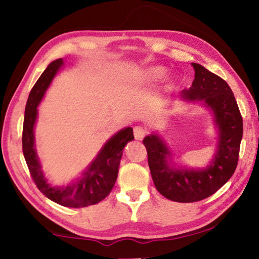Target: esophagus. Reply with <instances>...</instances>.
Listing matches in <instances>:
<instances>
[{"mask_svg": "<svg viewBox=\"0 0 259 259\" xmlns=\"http://www.w3.org/2000/svg\"><path fill=\"white\" fill-rule=\"evenodd\" d=\"M133 131H134V138L137 139V140H142V139L145 138V135L147 134V131L145 127H141V126H135Z\"/></svg>", "mask_w": 259, "mask_h": 259, "instance_id": "1", "label": "esophagus"}]
</instances>
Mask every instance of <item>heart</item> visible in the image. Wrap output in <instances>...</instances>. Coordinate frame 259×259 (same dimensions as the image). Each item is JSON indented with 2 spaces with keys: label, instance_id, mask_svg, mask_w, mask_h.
Here are the masks:
<instances>
[{
  "label": "heart",
  "instance_id": "1",
  "mask_svg": "<svg viewBox=\"0 0 259 259\" xmlns=\"http://www.w3.org/2000/svg\"><path fill=\"white\" fill-rule=\"evenodd\" d=\"M163 74H164V69L162 67H153V68H149L147 70V76L153 79L162 77Z\"/></svg>",
  "mask_w": 259,
  "mask_h": 259
}]
</instances>
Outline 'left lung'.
I'll use <instances>...</instances> for the list:
<instances>
[{
  "mask_svg": "<svg viewBox=\"0 0 259 259\" xmlns=\"http://www.w3.org/2000/svg\"><path fill=\"white\" fill-rule=\"evenodd\" d=\"M194 79L189 90L182 91L188 101L204 102L213 111L219 128L218 152L206 169H175L170 152L156 134L143 139L155 188L163 197L177 202H194L208 198L233 176L238 162L243 135V120L236 99L225 79L199 63H192Z\"/></svg>",
  "mask_w": 259,
  "mask_h": 259,
  "instance_id": "8db88e82",
  "label": "left lung"
}]
</instances>
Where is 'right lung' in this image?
<instances>
[{
	"instance_id": "obj_1",
	"label": "right lung",
	"mask_w": 259,
	"mask_h": 259,
	"mask_svg": "<svg viewBox=\"0 0 259 259\" xmlns=\"http://www.w3.org/2000/svg\"><path fill=\"white\" fill-rule=\"evenodd\" d=\"M62 65V59L51 62L49 67L44 70L41 76L35 82L29 95L23 124V154L31 177L42 194H45L52 201L66 206V207H87V206L98 204L99 201L109 196L117 181L119 163L121 160L124 147L127 145V142L134 139L133 128L126 127L114 134L105 143L97 157L78 180L67 186L50 185L44 178L40 163L35 154L33 128L38 113L37 106L40 103L46 89L49 88L52 79Z\"/></svg>"
}]
</instances>
